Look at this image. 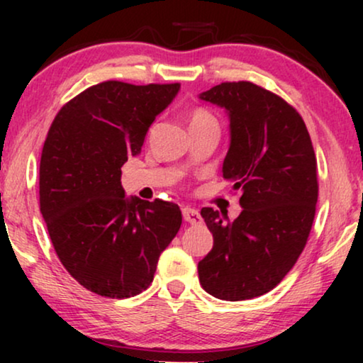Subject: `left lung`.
<instances>
[{
	"instance_id": "left-lung-1",
	"label": "left lung",
	"mask_w": 363,
	"mask_h": 363,
	"mask_svg": "<svg viewBox=\"0 0 363 363\" xmlns=\"http://www.w3.org/2000/svg\"><path fill=\"white\" fill-rule=\"evenodd\" d=\"M180 84L106 81L64 106L39 165V206L62 266L99 296L127 299L152 284L182 226L178 205L127 196L121 177Z\"/></svg>"
}]
</instances>
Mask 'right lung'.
Segmentation results:
<instances>
[{
    "label": "right lung",
    "instance_id": "right-lung-1",
    "mask_svg": "<svg viewBox=\"0 0 363 363\" xmlns=\"http://www.w3.org/2000/svg\"><path fill=\"white\" fill-rule=\"evenodd\" d=\"M200 99L230 118L223 177L240 200L231 213L203 216L213 250L198 262L200 284L216 299H252L274 289L304 250L319 195L315 153L299 112L256 84L223 82Z\"/></svg>",
    "mask_w": 363,
    "mask_h": 363
}]
</instances>
